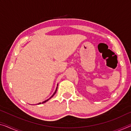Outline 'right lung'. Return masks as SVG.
I'll return each instance as SVG.
<instances>
[{"label":"right lung","instance_id":"right-lung-1","mask_svg":"<svg viewBox=\"0 0 131 131\" xmlns=\"http://www.w3.org/2000/svg\"><path fill=\"white\" fill-rule=\"evenodd\" d=\"M57 86H58V85H57ZM57 88H56V91H55V92H54V93L53 94V95H52L51 96V97H50V98H49V99H48V100H46V101H43V102H42V104H43V103H45V102H47V101L48 100H49L50 99V98H52V97H53V96L54 95V94H56V91H57ZM41 104V103H39V104Z\"/></svg>","mask_w":131,"mask_h":131}]
</instances>
